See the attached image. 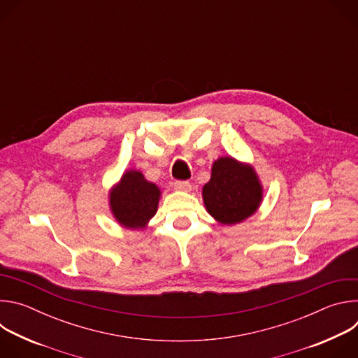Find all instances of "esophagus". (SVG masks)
Masks as SVG:
<instances>
[{
    "label": "esophagus",
    "instance_id": "34e87169",
    "mask_svg": "<svg viewBox=\"0 0 358 358\" xmlns=\"http://www.w3.org/2000/svg\"><path fill=\"white\" fill-rule=\"evenodd\" d=\"M174 188L178 189V191L188 192V191H191V184L188 181H176L174 182Z\"/></svg>",
    "mask_w": 358,
    "mask_h": 358
}]
</instances>
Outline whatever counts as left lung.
<instances>
[{
  "label": "left lung",
  "instance_id": "8db88e82",
  "mask_svg": "<svg viewBox=\"0 0 358 358\" xmlns=\"http://www.w3.org/2000/svg\"><path fill=\"white\" fill-rule=\"evenodd\" d=\"M202 199L217 222L235 225L258 211L264 188L250 164L228 156L214 162L211 180L202 187Z\"/></svg>",
  "mask_w": 358,
  "mask_h": 358
}]
</instances>
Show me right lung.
<instances>
[{"label": "right lung", "instance_id": "obj_1", "mask_svg": "<svg viewBox=\"0 0 358 358\" xmlns=\"http://www.w3.org/2000/svg\"><path fill=\"white\" fill-rule=\"evenodd\" d=\"M160 188L144 178L141 171L129 170L109 192V206L115 220L127 229H143L156 215Z\"/></svg>", "mask_w": 358, "mask_h": 358}]
</instances>
